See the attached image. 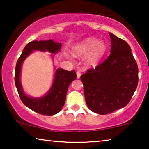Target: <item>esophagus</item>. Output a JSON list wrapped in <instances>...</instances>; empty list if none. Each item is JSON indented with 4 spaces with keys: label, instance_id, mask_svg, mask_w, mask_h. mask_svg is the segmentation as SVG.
<instances>
[{
    "label": "esophagus",
    "instance_id": "1",
    "mask_svg": "<svg viewBox=\"0 0 149 149\" xmlns=\"http://www.w3.org/2000/svg\"><path fill=\"white\" fill-rule=\"evenodd\" d=\"M76 74H77V78H79V77H80V76H81V72H79V71H77Z\"/></svg>",
    "mask_w": 149,
    "mask_h": 149
}]
</instances>
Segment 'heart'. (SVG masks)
Here are the masks:
<instances>
[{
  "label": "heart",
  "instance_id": "obj_1",
  "mask_svg": "<svg viewBox=\"0 0 149 149\" xmlns=\"http://www.w3.org/2000/svg\"><path fill=\"white\" fill-rule=\"evenodd\" d=\"M106 49V45L104 42L90 37L74 46L72 52L76 56L88 54L85 58L86 63L88 65L94 66L100 60Z\"/></svg>",
  "mask_w": 149,
  "mask_h": 149
}]
</instances>
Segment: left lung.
<instances>
[{
	"label": "left lung",
	"mask_w": 149,
	"mask_h": 149,
	"mask_svg": "<svg viewBox=\"0 0 149 149\" xmlns=\"http://www.w3.org/2000/svg\"><path fill=\"white\" fill-rule=\"evenodd\" d=\"M110 37L109 56L80 77L86 104L91 111L102 115L127 105L139 82L138 65L129 45L111 33Z\"/></svg>",
	"instance_id": "left-lung-1"
}]
</instances>
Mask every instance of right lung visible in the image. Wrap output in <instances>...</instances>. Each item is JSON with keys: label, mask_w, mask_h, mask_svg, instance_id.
I'll return each mask as SVG.
<instances>
[{"label": "right lung", "mask_w": 149, "mask_h": 149, "mask_svg": "<svg viewBox=\"0 0 149 149\" xmlns=\"http://www.w3.org/2000/svg\"><path fill=\"white\" fill-rule=\"evenodd\" d=\"M61 47V43H55L52 39L31 41L25 47L17 62L15 82L20 98L26 106L40 114L52 116L61 110L65 104L69 86L76 79V73L74 70L70 72L61 68L57 69L55 72L53 85L47 94L40 98H32L25 94L20 81L22 63L33 50L48 51L51 53H56L60 50Z\"/></svg>", "instance_id": "add662e5"}]
</instances>
